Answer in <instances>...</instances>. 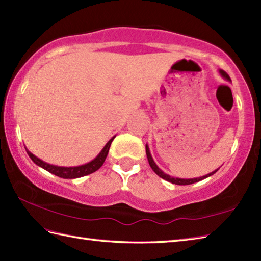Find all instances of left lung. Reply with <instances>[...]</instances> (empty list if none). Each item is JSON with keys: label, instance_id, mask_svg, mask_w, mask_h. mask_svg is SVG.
I'll return each instance as SVG.
<instances>
[{"label": "left lung", "instance_id": "left-lung-1", "mask_svg": "<svg viewBox=\"0 0 261 261\" xmlns=\"http://www.w3.org/2000/svg\"><path fill=\"white\" fill-rule=\"evenodd\" d=\"M220 74L221 75L224 77L225 80H227V81H231V79H230V76H228V74L226 73V72H224L223 70H220ZM145 150H146V155H147V160H148V163H150V166H151V168H152V170L154 172H155L159 177H161L162 179H164V180H167V181H169V182H171V184H174V185H191V184H195V182H198V181H200V180H203V179H205V178H207V177H210V175H213L214 174L217 170H215V171H213V172H211V173H208V174H206V175H203V177H199V178H194V179H180V178H173V177H171V175H169V174H166L164 173L162 170L159 168L156 164H155V162L153 161V159H152V155H151V153H150V148H148V146L146 145L145 146Z\"/></svg>", "mask_w": 261, "mask_h": 261}]
</instances>
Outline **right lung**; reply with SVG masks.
Listing matches in <instances>:
<instances>
[{
    "instance_id": "right-lung-1",
    "label": "right lung",
    "mask_w": 261,
    "mask_h": 261,
    "mask_svg": "<svg viewBox=\"0 0 261 261\" xmlns=\"http://www.w3.org/2000/svg\"><path fill=\"white\" fill-rule=\"evenodd\" d=\"M114 138H110V141L107 143V144L105 145V147L101 150V152L98 154L97 158L93 159L91 162H89L87 164H83V166H79V167H57V166H53V164L49 163H46L40 159H38L37 156H35L33 153L29 152L27 150V153H28V155L30 156L31 160H33L37 166L41 167L42 169L47 170V171L57 175V177L60 178H64V179H74V178H80V177H83V175H88L90 173H93L97 171V170L102 166L106 158L108 155V152H109V147L111 145V142L114 141Z\"/></svg>"
}]
</instances>
